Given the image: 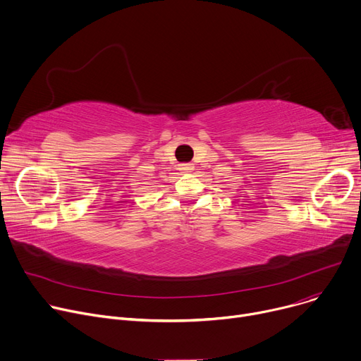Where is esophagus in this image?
Returning <instances> with one entry per match:
<instances>
[{
	"label": "esophagus",
	"instance_id": "1",
	"mask_svg": "<svg viewBox=\"0 0 361 361\" xmlns=\"http://www.w3.org/2000/svg\"><path fill=\"white\" fill-rule=\"evenodd\" d=\"M178 170L181 173H191V170H193V165H191V164H180Z\"/></svg>",
	"mask_w": 361,
	"mask_h": 361
}]
</instances>
